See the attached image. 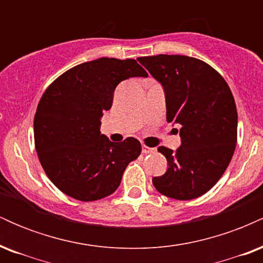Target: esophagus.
<instances>
[{
	"label": "esophagus",
	"mask_w": 263,
	"mask_h": 263,
	"mask_svg": "<svg viewBox=\"0 0 263 263\" xmlns=\"http://www.w3.org/2000/svg\"><path fill=\"white\" fill-rule=\"evenodd\" d=\"M156 148L155 147H148V146H146V144H142V152L144 153V155H151V153H156Z\"/></svg>",
	"instance_id": "obj_1"
}]
</instances>
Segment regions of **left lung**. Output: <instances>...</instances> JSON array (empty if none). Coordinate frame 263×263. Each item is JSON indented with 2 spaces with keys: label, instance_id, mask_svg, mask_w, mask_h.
<instances>
[{
  "label": "left lung",
  "instance_id": "obj_1",
  "mask_svg": "<svg viewBox=\"0 0 263 263\" xmlns=\"http://www.w3.org/2000/svg\"><path fill=\"white\" fill-rule=\"evenodd\" d=\"M164 87L167 121L179 123L182 146L158 147L168 170L153 178L165 197L192 200L213 188L230 163L237 142V110L224 78L203 60L186 55L138 58Z\"/></svg>",
  "mask_w": 263,
  "mask_h": 263
}]
</instances>
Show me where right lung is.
Instances as JSON below:
<instances>
[{"label":"right lung","mask_w":263,"mask_h":263,"mask_svg":"<svg viewBox=\"0 0 263 263\" xmlns=\"http://www.w3.org/2000/svg\"><path fill=\"white\" fill-rule=\"evenodd\" d=\"M135 59L100 58L73 66L45 89L34 116V146L42 167L60 192L80 201L108 197L119 188L140 141L111 142L100 134L122 80L147 77Z\"/></svg>","instance_id":"right-lung-1"}]
</instances>
